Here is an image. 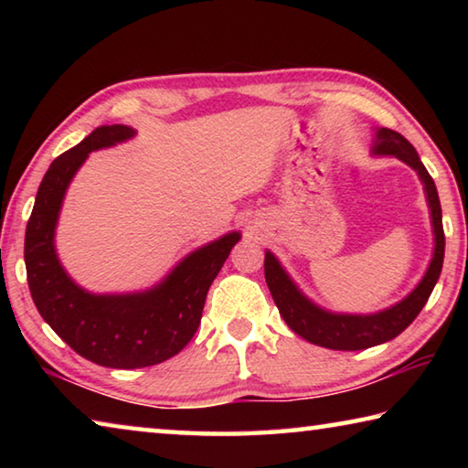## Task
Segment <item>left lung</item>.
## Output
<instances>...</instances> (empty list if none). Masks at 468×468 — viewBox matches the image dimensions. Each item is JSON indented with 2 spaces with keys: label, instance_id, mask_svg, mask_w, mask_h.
<instances>
[{
  "label": "left lung",
  "instance_id": "left-lung-1",
  "mask_svg": "<svg viewBox=\"0 0 468 468\" xmlns=\"http://www.w3.org/2000/svg\"><path fill=\"white\" fill-rule=\"evenodd\" d=\"M374 156H396L399 161L407 163L410 169L417 171L421 179L427 206H430V217L433 227V256L427 266L423 279L419 281L417 287L409 292L399 303L386 307L376 314H336L328 312L324 307L315 305L310 297L303 295L295 281L291 279L289 272L284 271L282 264L276 260L272 251L266 250L264 258V274L266 284L271 289L276 307L287 322V326L305 338L307 343L318 346L335 348V351H361L376 345L388 343L400 335L410 322H413L423 305L430 299L435 282L440 279L441 264H443V227H441V206L438 197V189L425 165L419 158L413 144L400 136L399 132L388 128H376L374 146H371Z\"/></svg>",
  "mask_w": 468,
  "mask_h": 468
}]
</instances>
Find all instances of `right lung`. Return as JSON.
I'll return each instance as SVG.
<instances>
[{
	"label": "right lung",
	"mask_w": 468,
	"mask_h": 468,
	"mask_svg": "<svg viewBox=\"0 0 468 468\" xmlns=\"http://www.w3.org/2000/svg\"><path fill=\"white\" fill-rule=\"evenodd\" d=\"M136 136L130 125H101L80 144L59 154L38 186L25 237L28 289L38 314L78 355L102 367L136 369L177 355L196 335L206 292L233 245L231 231L181 260L161 282L133 292H90L61 266L55 251L63 197L92 150Z\"/></svg>",
	"instance_id": "right-lung-1"
}]
</instances>
